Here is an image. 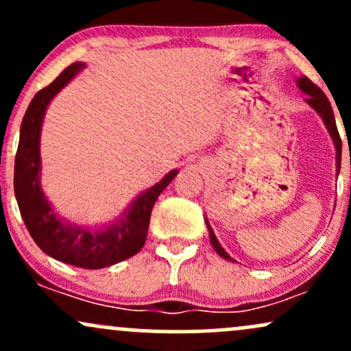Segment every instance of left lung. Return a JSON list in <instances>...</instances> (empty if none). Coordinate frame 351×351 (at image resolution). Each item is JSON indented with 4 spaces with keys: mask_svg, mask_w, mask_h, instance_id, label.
<instances>
[{
    "mask_svg": "<svg viewBox=\"0 0 351 351\" xmlns=\"http://www.w3.org/2000/svg\"><path fill=\"white\" fill-rule=\"evenodd\" d=\"M297 86H299V88L304 92V94L308 95V97L305 99V102H307L308 106L322 117V120H324V123H325V127H327L330 136H332L333 145H335V150H337V175H338V171H340V163H341V138H340V134H338L335 117H333V110H332V106H330V100L327 99V95L320 90V87H317L315 84H313L308 77H305V75H302V77L297 79ZM204 221H206V226L209 231V241H211L215 251L219 254L223 259L232 261V263H234V259H232V257L229 256L226 251H224L223 245H221L219 241L216 239L215 231H213L211 226H209L208 217H204Z\"/></svg>",
    "mask_w": 351,
    "mask_h": 351,
    "instance_id": "8db88e82",
    "label": "left lung"
}]
</instances>
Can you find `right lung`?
Listing matches in <instances>:
<instances>
[{"mask_svg": "<svg viewBox=\"0 0 351 351\" xmlns=\"http://www.w3.org/2000/svg\"><path fill=\"white\" fill-rule=\"evenodd\" d=\"M84 67L82 62L71 64L31 100L19 130L14 160V195L27 231L47 256L75 267L102 269L122 263L143 247L153 204L160 193L178 175V170H171L162 181L140 193L122 216L108 226L94 229L79 226L56 213L41 188L39 140L43 120L51 100Z\"/></svg>", "mask_w": 351, "mask_h": 351, "instance_id": "obj_1", "label": "right lung"}]
</instances>
